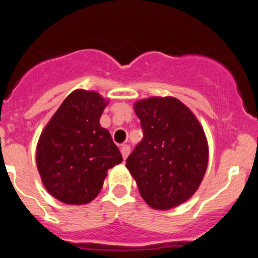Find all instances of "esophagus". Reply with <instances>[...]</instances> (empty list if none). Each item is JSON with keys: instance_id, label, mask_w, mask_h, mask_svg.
<instances>
[{"instance_id": "obj_1", "label": "esophagus", "mask_w": 258, "mask_h": 258, "mask_svg": "<svg viewBox=\"0 0 258 258\" xmlns=\"http://www.w3.org/2000/svg\"><path fill=\"white\" fill-rule=\"evenodd\" d=\"M131 154V146L129 145H122L121 146V155L124 157V160L127 157V155Z\"/></svg>"}]
</instances>
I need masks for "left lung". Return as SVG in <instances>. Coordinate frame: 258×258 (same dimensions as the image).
Masks as SVG:
<instances>
[{
    "label": "left lung",
    "instance_id": "1",
    "mask_svg": "<svg viewBox=\"0 0 258 258\" xmlns=\"http://www.w3.org/2000/svg\"><path fill=\"white\" fill-rule=\"evenodd\" d=\"M134 111L143 138L126 159V168L150 207L174 208L192 197L206 174V134L177 98H147L137 102Z\"/></svg>",
    "mask_w": 258,
    "mask_h": 258
}]
</instances>
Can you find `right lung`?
Returning a JSON list of instances; mask_svg holds the SVG:
<instances>
[{"instance_id": "add662e5", "label": "right lung", "mask_w": 258, "mask_h": 258, "mask_svg": "<svg viewBox=\"0 0 258 258\" xmlns=\"http://www.w3.org/2000/svg\"><path fill=\"white\" fill-rule=\"evenodd\" d=\"M107 102L95 92L75 90L41 133L36 160L42 183L66 204L95 199L107 170L122 161L99 118Z\"/></svg>"}]
</instances>
